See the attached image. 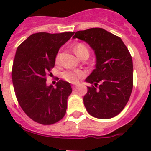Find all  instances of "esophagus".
<instances>
[{
    "label": "esophagus",
    "instance_id": "1",
    "mask_svg": "<svg viewBox=\"0 0 151 151\" xmlns=\"http://www.w3.org/2000/svg\"><path fill=\"white\" fill-rule=\"evenodd\" d=\"M77 88V85H73V89H76Z\"/></svg>",
    "mask_w": 151,
    "mask_h": 151
}]
</instances>
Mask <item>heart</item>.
Instances as JSON below:
<instances>
[{
	"mask_svg": "<svg viewBox=\"0 0 151 151\" xmlns=\"http://www.w3.org/2000/svg\"><path fill=\"white\" fill-rule=\"evenodd\" d=\"M75 53L78 56V57H81L83 54H89L88 50L87 47L85 46L83 44H78L75 46L74 47ZM60 59V54H57V57H56V61L59 62ZM84 73L81 71H71V70H67L62 73V77L65 80H66L67 82H72V83H75L78 81V78L82 76Z\"/></svg>",
	"mask_w": 151,
	"mask_h": 151,
	"instance_id": "obj_1",
	"label": "heart"
}]
</instances>
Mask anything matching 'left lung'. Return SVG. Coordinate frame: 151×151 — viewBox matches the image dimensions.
<instances>
[{"label":"left lung","instance_id":"8db88e82","mask_svg":"<svg viewBox=\"0 0 151 151\" xmlns=\"http://www.w3.org/2000/svg\"><path fill=\"white\" fill-rule=\"evenodd\" d=\"M73 38L86 42L95 55V69L85 79L95 85L88 87L84 96L88 113L102 119L116 116L132 91L133 63L129 50L119 37L101 28L78 31Z\"/></svg>","mask_w":151,"mask_h":151}]
</instances>
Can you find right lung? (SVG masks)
<instances>
[{
  "instance_id": "obj_1",
  "label": "right lung",
  "mask_w": 151,
  "mask_h": 151,
  "mask_svg": "<svg viewBox=\"0 0 151 151\" xmlns=\"http://www.w3.org/2000/svg\"><path fill=\"white\" fill-rule=\"evenodd\" d=\"M73 34L35 33L17 47L12 69L14 91L23 111L38 123L51 125L66 114L71 85L60 80L54 88L47 85L46 76L55 65L59 49Z\"/></svg>"
}]
</instances>
